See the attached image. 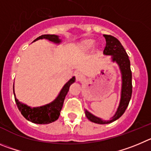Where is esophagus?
<instances>
[{"mask_svg": "<svg viewBox=\"0 0 151 151\" xmlns=\"http://www.w3.org/2000/svg\"><path fill=\"white\" fill-rule=\"evenodd\" d=\"M75 77H76V81H77V82H79V81H82L83 76V74H81V72H77L75 74Z\"/></svg>", "mask_w": 151, "mask_h": 151, "instance_id": "esophagus-1", "label": "esophagus"}]
</instances>
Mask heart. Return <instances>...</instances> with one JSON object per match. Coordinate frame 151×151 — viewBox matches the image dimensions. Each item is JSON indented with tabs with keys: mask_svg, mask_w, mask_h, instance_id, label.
<instances>
[{
	"mask_svg": "<svg viewBox=\"0 0 151 151\" xmlns=\"http://www.w3.org/2000/svg\"><path fill=\"white\" fill-rule=\"evenodd\" d=\"M95 45V40L93 39L86 38L81 40L76 45V51L79 54L87 53Z\"/></svg>",
	"mask_w": 151,
	"mask_h": 151,
	"instance_id": "b5f03b06",
	"label": "heart"
}]
</instances>
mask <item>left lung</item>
<instances>
[{
	"mask_svg": "<svg viewBox=\"0 0 151 151\" xmlns=\"http://www.w3.org/2000/svg\"><path fill=\"white\" fill-rule=\"evenodd\" d=\"M106 40V46L104 50V55H111V61L116 62L118 65L121 73L122 86L120 101L119 106L114 115L111 117L110 120H104L101 118L92 114L90 112L85 109L86 116L91 122L98 124H107L111 123L119 119L124 114L127 108L132 97V71L130 68V61L126 50L122 46L121 43L114 37L111 35H104Z\"/></svg>",
	"mask_w": 151,
	"mask_h": 151,
	"instance_id": "left-lung-1",
	"label": "left lung"
}]
</instances>
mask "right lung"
<instances>
[{"label": "right lung", "instance_id": "right-lung-1", "mask_svg": "<svg viewBox=\"0 0 151 151\" xmlns=\"http://www.w3.org/2000/svg\"><path fill=\"white\" fill-rule=\"evenodd\" d=\"M42 39H47L56 44H59L62 42V40L59 39V36L55 35H41L35 39L34 41L42 40ZM74 82H75V77H73L64 85L59 94L52 102L45 104V105L40 106V107H35V108H32L19 101L15 95L14 86H13V93H14L16 105L22 116L25 119H28V121L37 123V124H49V123H52L59 119L64 101L69 90V87Z\"/></svg>", "mask_w": 151, "mask_h": 151}]
</instances>
